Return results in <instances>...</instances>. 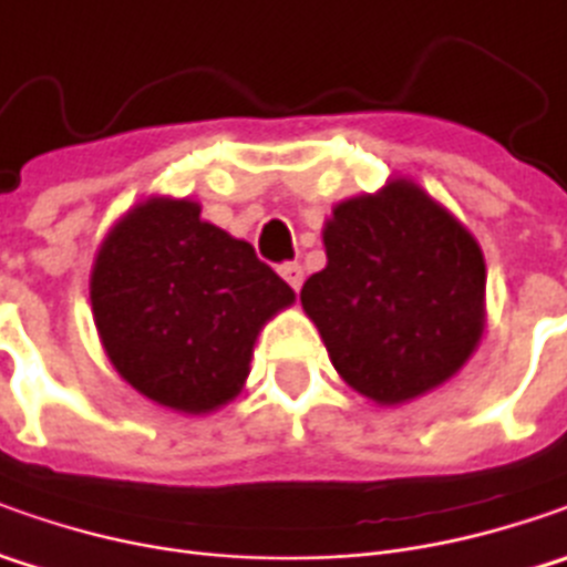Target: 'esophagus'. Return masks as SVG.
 Here are the masks:
<instances>
[{
    "instance_id": "34e87169",
    "label": "esophagus",
    "mask_w": 567,
    "mask_h": 567,
    "mask_svg": "<svg viewBox=\"0 0 567 567\" xmlns=\"http://www.w3.org/2000/svg\"><path fill=\"white\" fill-rule=\"evenodd\" d=\"M280 277L293 287L296 293H299V287H302V265H296V261H287V265H280Z\"/></svg>"
}]
</instances>
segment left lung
I'll use <instances>...</instances> for the list:
<instances>
[{"instance_id":"1","label":"left lung","mask_w":567,"mask_h":567,"mask_svg":"<svg viewBox=\"0 0 567 567\" xmlns=\"http://www.w3.org/2000/svg\"><path fill=\"white\" fill-rule=\"evenodd\" d=\"M324 271L302 309L353 391L391 406L447 381L486 321V261L470 229L410 179L334 207Z\"/></svg>"}]
</instances>
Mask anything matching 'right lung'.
<instances>
[{
  "label": "right lung",
  "mask_w": 567,
  "mask_h": 567,
  "mask_svg": "<svg viewBox=\"0 0 567 567\" xmlns=\"http://www.w3.org/2000/svg\"><path fill=\"white\" fill-rule=\"evenodd\" d=\"M296 299L249 243L188 198H147L103 239L91 306L110 362L147 401L210 413L249 375L265 321Z\"/></svg>",
  "instance_id": "1"
}]
</instances>
